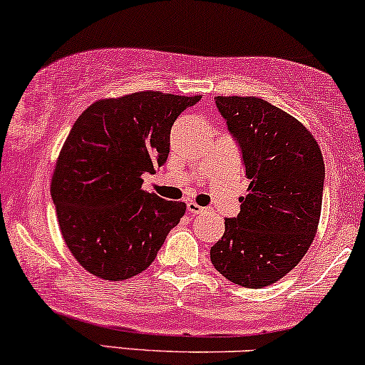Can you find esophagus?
<instances>
[{"instance_id": "34e87169", "label": "esophagus", "mask_w": 365, "mask_h": 365, "mask_svg": "<svg viewBox=\"0 0 365 365\" xmlns=\"http://www.w3.org/2000/svg\"><path fill=\"white\" fill-rule=\"evenodd\" d=\"M187 207H188V212H190L192 216H197V214L205 212V209H204V207H200V205H197L195 202H188Z\"/></svg>"}]
</instances>
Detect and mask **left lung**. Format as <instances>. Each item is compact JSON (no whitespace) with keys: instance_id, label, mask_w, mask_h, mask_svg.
I'll return each mask as SVG.
<instances>
[{"instance_id":"1","label":"left lung","mask_w":365,"mask_h":365,"mask_svg":"<svg viewBox=\"0 0 365 365\" xmlns=\"http://www.w3.org/2000/svg\"><path fill=\"white\" fill-rule=\"evenodd\" d=\"M240 144L250 178L241 210L225 221L210 262L250 289L289 274L313 243L322 216L324 163L313 134L297 118L257 96H216Z\"/></svg>"}]
</instances>
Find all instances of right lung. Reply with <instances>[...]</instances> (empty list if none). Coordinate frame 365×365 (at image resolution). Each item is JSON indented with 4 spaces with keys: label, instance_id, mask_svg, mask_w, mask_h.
<instances>
[{
    "label": "right lung",
    "instance_id": "1",
    "mask_svg": "<svg viewBox=\"0 0 365 365\" xmlns=\"http://www.w3.org/2000/svg\"><path fill=\"white\" fill-rule=\"evenodd\" d=\"M200 100L138 91L91 103L74 122L52 175L61 235L83 269L125 280L151 265L185 214L183 202L143 190L170 153V130Z\"/></svg>",
    "mask_w": 365,
    "mask_h": 365
}]
</instances>
